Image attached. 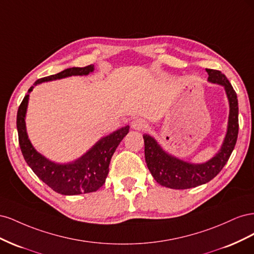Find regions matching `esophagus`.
<instances>
[{
	"mask_svg": "<svg viewBox=\"0 0 254 254\" xmlns=\"http://www.w3.org/2000/svg\"><path fill=\"white\" fill-rule=\"evenodd\" d=\"M147 126H148V124L146 123V121L141 118H135L131 123V127L134 130H144L147 128Z\"/></svg>",
	"mask_w": 254,
	"mask_h": 254,
	"instance_id": "34e87169",
	"label": "esophagus"
}]
</instances>
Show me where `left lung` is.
Returning a JSON list of instances; mask_svg holds the SVG:
<instances>
[{
    "instance_id": "left-lung-1",
    "label": "left lung",
    "mask_w": 254,
    "mask_h": 254,
    "mask_svg": "<svg viewBox=\"0 0 254 254\" xmlns=\"http://www.w3.org/2000/svg\"><path fill=\"white\" fill-rule=\"evenodd\" d=\"M207 81L225 88L229 102L227 133L218 152L204 163H191L166 152L155 137L144 134L145 161L155 180L162 187L186 190L211 181L222 170L235 147L238 134V102L232 84L220 71L206 68Z\"/></svg>"
}]
</instances>
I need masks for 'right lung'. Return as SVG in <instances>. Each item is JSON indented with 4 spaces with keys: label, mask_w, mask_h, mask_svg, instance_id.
Wrapping results in <instances>:
<instances>
[{
    "label": "right lung",
    "mask_w": 254,
    "mask_h": 254,
    "mask_svg": "<svg viewBox=\"0 0 254 254\" xmlns=\"http://www.w3.org/2000/svg\"><path fill=\"white\" fill-rule=\"evenodd\" d=\"M93 71V64L84 67L65 68L58 74L38 79L34 86L45 81L70 77V76L89 75ZM33 89L34 87H30L28 93ZM28 99L29 94L23 98L18 109L17 129L22 155L38 178L48 184L53 190L66 196L92 193L102 188L109 173L111 158L121 141L129 132V126L122 127L102 137L86 153L75 161L68 163H57L38 152L28 139L25 124Z\"/></svg>",
    "instance_id": "1"
}]
</instances>
